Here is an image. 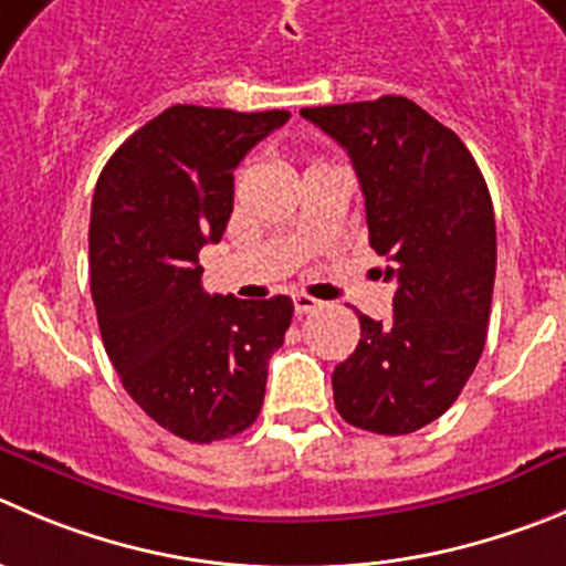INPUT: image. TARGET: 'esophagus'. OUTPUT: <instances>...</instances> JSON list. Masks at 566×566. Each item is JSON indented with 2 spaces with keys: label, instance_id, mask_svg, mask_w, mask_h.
I'll list each match as a JSON object with an SVG mask.
<instances>
[{
  "label": "esophagus",
  "instance_id": "34e87169",
  "mask_svg": "<svg viewBox=\"0 0 566 566\" xmlns=\"http://www.w3.org/2000/svg\"><path fill=\"white\" fill-rule=\"evenodd\" d=\"M319 305V300L308 297V294H294V311H297V314H311V311H316Z\"/></svg>",
  "mask_w": 566,
  "mask_h": 566
}]
</instances>
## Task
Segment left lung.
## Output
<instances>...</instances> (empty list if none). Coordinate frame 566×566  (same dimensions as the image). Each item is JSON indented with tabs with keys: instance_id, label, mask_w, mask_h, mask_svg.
<instances>
[{
	"instance_id": "8db88e82",
	"label": "left lung",
	"mask_w": 566,
	"mask_h": 566,
	"mask_svg": "<svg viewBox=\"0 0 566 566\" xmlns=\"http://www.w3.org/2000/svg\"><path fill=\"white\" fill-rule=\"evenodd\" d=\"M300 113L347 149L369 244L397 286L391 322L358 314V347L333 369L336 411L369 433H413L459 400L486 344L497 266L486 180L464 142L406 96Z\"/></svg>"
}]
</instances>
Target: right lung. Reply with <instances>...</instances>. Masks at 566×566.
Instances as JSON below:
<instances>
[{
	"label": "right lung",
	"instance_id": "right-lung-1",
	"mask_svg": "<svg viewBox=\"0 0 566 566\" xmlns=\"http://www.w3.org/2000/svg\"><path fill=\"white\" fill-rule=\"evenodd\" d=\"M289 116L171 105L96 180L88 258L105 353L144 413L197 444L255 422L292 325L289 297L208 294L199 266L233 213V169Z\"/></svg>",
	"mask_w": 566,
	"mask_h": 566
}]
</instances>
